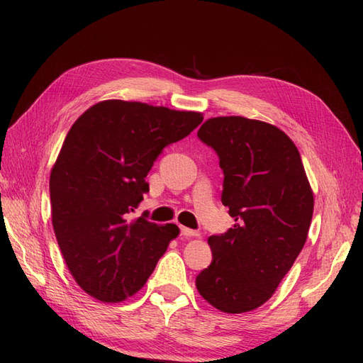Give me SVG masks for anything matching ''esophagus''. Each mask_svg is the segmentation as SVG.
<instances>
[{
    "label": "esophagus",
    "instance_id": "34e87169",
    "mask_svg": "<svg viewBox=\"0 0 363 363\" xmlns=\"http://www.w3.org/2000/svg\"><path fill=\"white\" fill-rule=\"evenodd\" d=\"M181 234H182L184 237H198V235H199L198 230L189 229V228H186V226H181Z\"/></svg>",
    "mask_w": 363,
    "mask_h": 363
}]
</instances>
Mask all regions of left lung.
<instances>
[{"mask_svg": "<svg viewBox=\"0 0 363 363\" xmlns=\"http://www.w3.org/2000/svg\"><path fill=\"white\" fill-rule=\"evenodd\" d=\"M198 137L218 154L221 203L235 225L209 237L212 264L196 276V289L221 312H250L273 296L303 250L313 213L311 184L295 143L269 123L209 118Z\"/></svg>", "mask_w": 363, "mask_h": 363, "instance_id": "8db88e82", "label": "left lung"}]
</instances>
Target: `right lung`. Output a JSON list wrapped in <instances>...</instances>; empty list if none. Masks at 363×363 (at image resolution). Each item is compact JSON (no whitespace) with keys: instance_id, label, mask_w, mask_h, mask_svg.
<instances>
[{"instance_id":"1","label":"right lung","mask_w":363,"mask_h":363,"mask_svg":"<svg viewBox=\"0 0 363 363\" xmlns=\"http://www.w3.org/2000/svg\"><path fill=\"white\" fill-rule=\"evenodd\" d=\"M203 113L107 99L74 121L50 176L51 218L60 252L79 287L103 303L135 295L179 234L130 220L162 150L187 137Z\"/></svg>"}]
</instances>
